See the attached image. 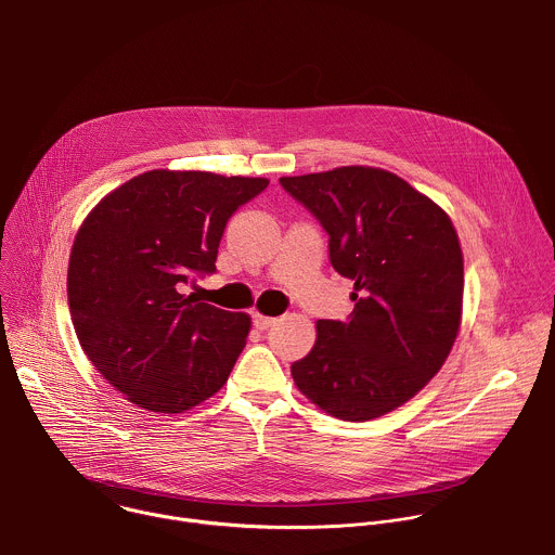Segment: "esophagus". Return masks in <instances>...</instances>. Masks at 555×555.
Instances as JSON below:
<instances>
[{
  "label": "esophagus",
  "mask_w": 555,
  "mask_h": 555,
  "mask_svg": "<svg viewBox=\"0 0 555 555\" xmlns=\"http://www.w3.org/2000/svg\"><path fill=\"white\" fill-rule=\"evenodd\" d=\"M253 323H255L257 330H268L276 323V319H270V315H263V313L257 311V313H253Z\"/></svg>",
  "instance_id": "obj_1"
}]
</instances>
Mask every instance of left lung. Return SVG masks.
I'll list each match as a JSON object with an SVG mask.
<instances>
[{"mask_svg": "<svg viewBox=\"0 0 555 555\" xmlns=\"http://www.w3.org/2000/svg\"><path fill=\"white\" fill-rule=\"evenodd\" d=\"M279 182L321 221L334 270L356 289L345 323H315V343L292 377L338 420L382 417L420 392L454 345L463 302L456 230L433 199L384 169Z\"/></svg>", "mask_w": 555, "mask_h": 555, "instance_id": "obj_1", "label": "left lung"}]
</instances>
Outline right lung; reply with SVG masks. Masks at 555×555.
Wrapping results in <instances>:
<instances>
[{
  "label": "right lung",
  "instance_id": "1",
  "mask_svg": "<svg viewBox=\"0 0 555 555\" xmlns=\"http://www.w3.org/2000/svg\"><path fill=\"white\" fill-rule=\"evenodd\" d=\"M268 184L155 169L105 195L78 228L67 268L72 325L131 404L184 413L225 384L250 315L202 302L186 287L215 272L228 219Z\"/></svg>",
  "mask_w": 555,
  "mask_h": 555
}]
</instances>
